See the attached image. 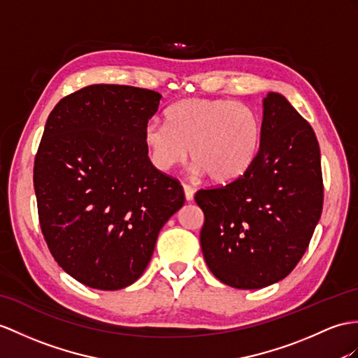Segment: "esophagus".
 Instances as JSON below:
<instances>
[{
	"label": "esophagus",
	"mask_w": 358,
	"mask_h": 358,
	"mask_svg": "<svg viewBox=\"0 0 358 358\" xmlns=\"http://www.w3.org/2000/svg\"><path fill=\"white\" fill-rule=\"evenodd\" d=\"M184 194H185L187 202H191V200L194 199V188L189 185H184Z\"/></svg>",
	"instance_id": "obj_1"
}]
</instances>
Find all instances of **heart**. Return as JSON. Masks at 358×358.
<instances>
[{"mask_svg": "<svg viewBox=\"0 0 358 358\" xmlns=\"http://www.w3.org/2000/svg\"><path fill=\"white\" fill-rule=\"evenodd\" d=\"M259 120L249 106L220 99H187L165 110V124L149 123L144 143L159 171L184 164L191 149L193 171L228 184L245 174L259 147Z\"/></svg>", "mask_w": 358, "mask_h": 358, "instance_id": "heart-1", "label": "heart"}]
</instances>
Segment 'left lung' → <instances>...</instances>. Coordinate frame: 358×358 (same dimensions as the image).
Returning <instances> with one entry per match:
<instances>
[{"label": "left lung", "mask_w": 358, "mask_h": 358, "mask_svg": "<svg viewBox=\"0 0 358 358\" xmlns=\"http://www.w3.org/2000/svg\"><path fill=\"white\" fill-rule=\"evenodd\" d=\"M200 246L223 284L255 290L284 280L308 248L324 203L315 130L284 95L263 99L259 149L231 184L200 189Z\"/></svg>", "instance_id": "left-lung-1"}]
</instances>
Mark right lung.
I'll list each match as a JSON object with an SVG mask.
<instances>
[{
  "label": "right lung",
  "mask_w": 358,
  "mask_h": 358,
  "mask_svg": "<svg viewBox=\"0 0 358 358\" xmlns=\"http://www.w3.org/2000/svg\"><path fill=\"white\" fill-rule=\"evenodd\" d=\"M161 99L90 85L60 100L43 129L33 174L41 229L57 264L91 289L134 284L184 206L179 182L147 156L144 129Z\"/></svg>",
  "instance_id": "1"
}]
</instances>
